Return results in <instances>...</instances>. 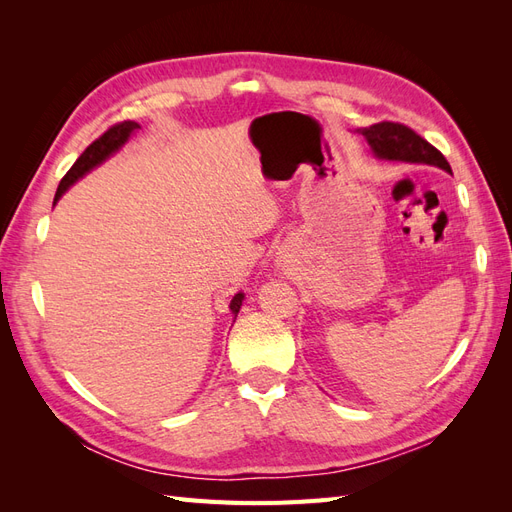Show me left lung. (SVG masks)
<instances>
[{
  "label": "left lung",
  "instance_id": "8db88e82",
  "mask_svg": "<svg viewBox=\"0 0 512 512\" xmlns=\"http://www.w3.org/2000/svg\"><path fill=\"white\" fill-rule=\"evenodd\" d=\"M359 134L365 138L371 147V153L378 160L389 162H406V164H427L438 166L446 173H451V164L446 162L442 153L429 145L425 138L418 136L404 123L380 121L369 128H361Z\"/></svg>",
  "mask_w": 512,
  "mask_h": 512
}]
</instances>
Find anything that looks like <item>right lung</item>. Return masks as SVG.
I'll return each instance as SVG.
<instances>
[{"mask_svg": "<svg viewBox=\"0 0 512 512\" xmlns=\"http://www.w3.org/2000/svg\"><path fill=\"white\" fill-rule=\"evenodd\" d=\"M141 128L138 126L136 121H123V123H117V126H113V128H108L98 141H94L91 143L83 153H81V158L74 162V166L68 170L66 173V177L61 179V183H59V188H57V194H55V200H53V205L57 203V200L64 196L66 192H68V188L72 183H76L79 181L83 175H87L91 168H96V166H100L104 160H108L113 156L115 151H119L123 145L128 143V138ZM241 305H243V292H237L235 297H232V301H230V312H232V316L237 318V314H239V309H241Z\"/></svg>", "mask_w": 512, "mask_h": 512, "instance_id": "add662e5", "label": "right lung"}]
</instances>
